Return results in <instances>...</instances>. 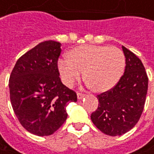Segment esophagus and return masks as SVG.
Segmentation results:
<instances>
[{
    "mask_svg": "<svg viewBox=\"0 0 154 154\" xmlns=\"http://www.w3.org/2000/svg\"><path fill=\"white\" fill-rule=\"evenodd\" d=\"M84 96H85V94H84L79 93V92L77 93V99H78V100H81V99L83 98Z\"/></svg>",
    "mask_w": 154,
    "mask_h": 154,
    "instance_id": "esophagus-1",
    "label": "esophagus"
}]
</instances>
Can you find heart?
<instances>
[{
  "label": "heart",
  "instance_id": "b5f03b06",
  "mask_svg": "<svg viewBox=\"0 0 154 154\" xmlns=\"http://www.w3.org/2000/svg\"><path fill=\"white\" fill-rule=\"evenodd\" d=\"M68 60L59 61V71L64 82L71 87L80 80L82 72L95 92H106L119 82L125 68V55L115 47L85 45L73 48Z\"/></svg>",
  "mask_w": 154,
  "mask_h": 154
}]
</instances>
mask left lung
Returning a JSON list of instances; mask_svg holds the SVG:
<instances>
[{"mask_svg": "<svg viewBox=\"0 0 154 154\" xmlns=\"http://www.w3.org/2000/svg\"><path fill=\"white\" fill-rule=\"evenodd\" d=\"M122 48L125 73L112 88L97 95L98 108L91 114L94 125L111 136L124 135L137 124L148 88V77L141 60L125 47Z\"/></svg>", "mask_w": 154, "mask_h": 154, "instance_id": "1", "label": "left lung"}]
</instances>
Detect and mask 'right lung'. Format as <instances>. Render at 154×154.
Instances as JSON below:
<instances>
[{"instance_id": "obj_1", "label": "right lung", "mask_w": 154, "mask_h": 154, "mask_svg": "<svg viewBox=\"0 0 154 154\" xmlns=\"http://www.w3.org/2000/svg\"><path fill=\"white\" fill-rule=\"evenodd\" d=\"M61 44L39 43L17 60L9 78L10 100L19 123L38 136L54 134L67 119V104L77 94L61 82L58 69Z\"/></svg>"}]
</instances>
